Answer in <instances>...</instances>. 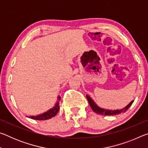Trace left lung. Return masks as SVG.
<instances>
[{
    "label": "left lung",
    "instance_id": "8db88e82",
    "mask_svg": "<svg viewBox=\"0 0 148 148\" xmlns=\"http://www.w3.org/2000/svg\"><path fill=\"white\" fill-rule=\"evenodd\" d=\"M87 99L88 101L90 106L92 108V110H93V112H95V113L100 114V115H102V116H116V115H118L120 114H123L127 111V110L129 109V108L131 106L132 104L133 103L134 101H132L130 103L127 105L126 106L122 109H119V110H108V109H104L102 108H101L92 99V98L89 95H86Z\"/></svg>",
    "mask_w": 148,
    "mask_h": 148
}]
</instances>
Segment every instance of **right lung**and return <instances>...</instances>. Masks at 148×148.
Wrapping results in <instances>:
<instances>
[{
    "instance_id": "right-lung-1",
    "label": "right lung",
    "mask_w": 148,
    "mask_h": 148,
    "mask_svg": "<svg viewBox=\"0 0 148 148\" xmlns=\"http://www.w3.org/2000/svg\"><path fill=\"white\" fill-rule=\"evenodd\" d=\"M61 101V97L59 96L57 97V101L55 104V106L50 108L49 110H47V111L44 112V113L40 114L39 115H37V116H27L29 118H31L34 120H47L49 119H51L52 117H55L58 113L59 110L60 109L59 107V101Z\"/></svg>"
}]
</instances>
